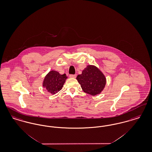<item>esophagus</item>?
<instances>
[{
  "mask_svg": "<svg viewBox=\"0 0 152 152\" xmlns=\"http://www.w3.org/2000/svg\"><path fill=\"white\" fill-rule=\"evenodd\" d=\"M69 77L70 78H76V75H70Z\"/></svg>",
  "mask_w": 152,
  "mask_h": 152,
  "instance_id": "esophagus-1",
  "label": "esophagus"
}]
</instances>
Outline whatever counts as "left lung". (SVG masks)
<instances>
[{"instance_id": "1", "label": "left lung", "mask_w": 152, "mask_h": 152, "mask_svg": "<svg viewBox=\"0 0 152 152\" xmlns=\"http://www.w3.org/2000/svg\"><path fill=\"white\" fill-rule=\"evenodd\" d=\"M76 79L82 90L88 94L96 96L100 94L106 85L107 80L104 73L96 66L88 65Z\"/></svg>"}]
</instances>
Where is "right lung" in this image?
I'll list each match as a JSON object with an SVG mask.
<instances>
[{"instance_id": "right-lung-1", "label": "right lung", "mask_w": 152, "mask_h": 152, "mask_svg": "<svg viewBox=\"0 0 152 152\" xmlns=\"http://www.w3.org/2000/svg\"><path fill=\"white\" fill-rule=\"evenodd\" d=\"M67 78L65 73L61 75L58 71L51 70L44 77L42 86L50 94H56L62 89Z\"/></svg>"}]
</instances>
